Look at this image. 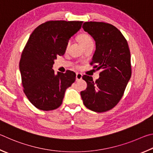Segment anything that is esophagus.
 Masks as SVG:
<instances>
[{
	"mask_svg": "<svg viewBox=\"0 0 153 153\" xmlns=\"http://www.w3.org/2000/svg\"><path fill=\"white\" fill-rule=\"evenodd\" d=\"M82 74L81 73H80V72H76V81H81L82 79Z\"/></svg>",
	"mask_w": 153,
	"mask_h": 153,
	"instance_id": "obj_1",
	"label": "esophagus"
}]
</instances>
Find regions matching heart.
<instances>
[{"mask_svg": "<svg viewBox=\"0 0 153 153\" xmlns=\"http://www.w3.org/2000/svg\"><path fill=\"white\" fill-rule=\"evenodd\" d=\"M78 39L79 40L80 43H81V44L82 45V47H85L87 45H89L90 44H93V41L91 37L89 35L86 33L80 34L78 37ZM69 44L70 43L68 42V44H67V47L69 45Z\"/></svg>", "mask_w": 153, "mask_h": 153, "instance_id": "heart-1", "label": "heart"}]
</instances>
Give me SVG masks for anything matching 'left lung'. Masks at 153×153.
I'll return each mask as SVG.
<instances>
[{"mask_svg":"<svg viewBox=\"0 0 153 153\" xmlns=\"http://www.w3.org/2000/svg\"><path fill=\"white\" fill-rule=\"evenodd\" d=\"M95 42V51L91 64L102 70L100 78L84 75L86 90L81 92L86 108L95 112H104L116 106L122 97L130 81V52L128 42L118 29L111 24L90 21L82 25Z\"/></svg>","mask_w":153,"mask_h":153,"instance_id":"8db88e82","label":"left lung"}]
</instances>
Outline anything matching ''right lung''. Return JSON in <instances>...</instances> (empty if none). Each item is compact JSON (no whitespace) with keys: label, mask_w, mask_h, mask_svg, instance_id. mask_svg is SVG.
<instances>
[{"label":"right lung","mask_w":153,"mask_h":153,"mask_svg":"<svg viewBox=\"0 0 153 153\" xmlns=\"http://www.w3.org/2000/svg\"><path fill=\"white\" fill-rule=\"evenodd\" d=\"M82 21H50L39 25L29 36L21 54L19 70L23 91L37 109L50 111L59 108L67 88L76 79L73 71L54 73L57 56H63L72 36Z\"/></svg>","instance_id":"1"}]
</instances>
